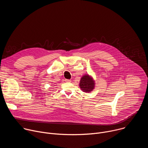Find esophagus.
I'll return each instance as SVG.
<instances>
[{
    "label": "esophagus",
    "mask_w": 148,
    "mask_h": 148,
    "mask_svg": "<svg viewBox=\"0 0 148 148\" xmlns=\"http://www.w3.org/2000/svg\"><path fill=\"white\" fill-rule=\"evenodd\" d=\"M65 81H66V82H70L71 80H70V79H65Z\"/></svg>",
    "instance_id": "obj_1"
}]
</instances>
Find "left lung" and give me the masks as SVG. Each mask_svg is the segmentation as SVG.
<instances>
[{
	"instance_id": "left-lung-1",
	"label": "left lung",
	"mask_w": 148,
	"mask_h": 148,
	"mask_svg": "<svg viewBox=\"0 0 148 148\" xmlns=\"http://www.w3.org/2000/svg\"><path fill=\"white\" fill-rule=\"evenodd\" d=\"M79 86L81 90L86 92H90L94 88L95 82L93 78L90 75H84L81 78Z\"/></svg>"
}]
</instances>
